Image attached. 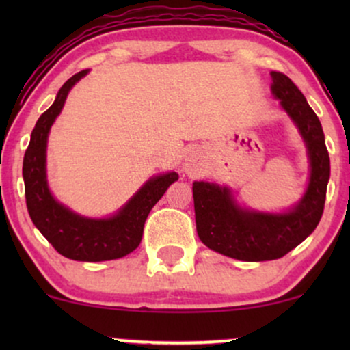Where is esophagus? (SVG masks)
I'll use <instances>...</instances> for the list:
<instances>
[{
  "instance_id": "esophagus-1",
  "label": "esophagus",
  "mask_w": 350,
  "mask_h": 350,
  "mask_svg": "<svg viewBox=\"0 0 350 350\" xmlns=\"http://www.w3.org/2000/svg\"><path fill=\"white\" fill-rule=\"evenodd\" d=\"M184 171H186L189 176H198L199 174V166H198V163H196V159L187 158L186 163H184Z\"/></svg>"
}]
</instances>
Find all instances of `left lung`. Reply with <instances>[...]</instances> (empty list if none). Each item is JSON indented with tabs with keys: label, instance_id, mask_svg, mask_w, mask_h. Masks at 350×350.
Masks as SVG:
<instances>
[{
	"label": "left lung",
	"instance_id": "8db88e82",
	"mask_svg": "<svg viewBox=\"0 0 350 350\" xmlns=\"http://www.w3.org/2000/svg\"><path fill=\"white\" fill-rule=\"evenodd\" d=\"M271 94L298 126L308 148L311 174L303 199L284 214H267L240 207L228 187L204 180L192 184L199 239L211 250L242 262L281 258L311 235L323 217L331 174L317 115L290 77L271 72Z\"/></svg>",
	"mask_w": 350,
	"mask_h": 350
}]
</instances>
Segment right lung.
Masks as SVG:
<instances>
[{"instance_id":"right-lung-1","label":"right lung","mask_w":350,"mask_h":350,"mask_svg":"<svg viewBox=\"0 0 350 350\" xmlns=\"http://www.w3.org/2000/svg\"><path fill=\"white\" fill-rule=\"evenodd\" d=\"M87 74L88 70H82L72 75L60 87L54 103L39 116L24 154L23 178L27 212L47 242L60 255L70 260L107 262L122 258L138 247L148 214L179 176L178 172H166L151 178L115 215L108 219L82 217L52 198L46 174L47 136L66 103L70 88Z\"/></svg>"}]
</instances>
